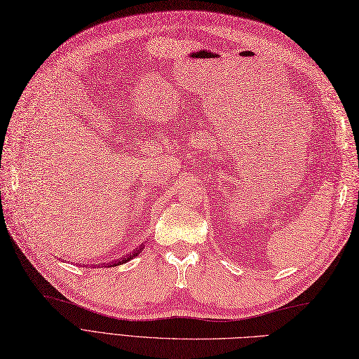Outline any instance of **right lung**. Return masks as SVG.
I'll return each mask as SVG.
<instances>
[{
    "label": "right lung",
    "mask_w": 359,
    "mask_h": 359,
    "mask_svg": "<svg viewBox=\"0 0 359 359\" xmlns=\"http://www.w3.org/2000/svg\"><path fill=\"white\" fill-rule=\"evenodd\" d=\"M145 245L142 244L140 245L139 248H135L132 253L130 255H127V256H124V257H121V259H118V260H114V262H109V264H106V266L107 268H112V266H118V265H123V264H126V262H128V260H132L133 257H136L139 253H140V250H142Z\"/></svg>",
    "instance_id": "obj_1"
}]
</instances>
